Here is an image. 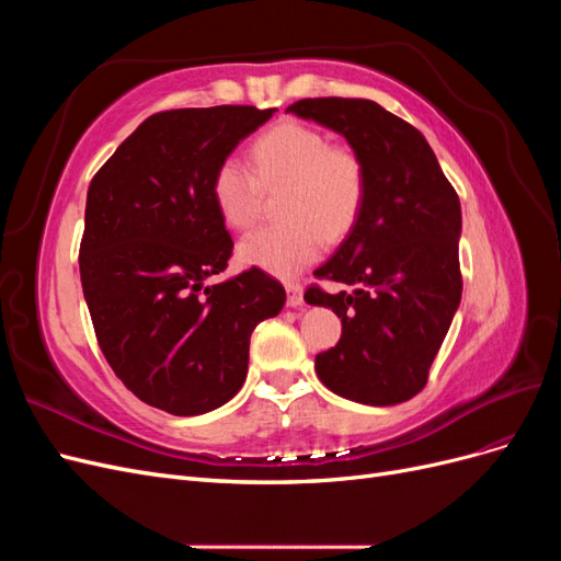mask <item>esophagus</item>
I'll list each match as a JSON object with an SVG mask.
<instances>
[{"mask_svg":"<svg viewBox=\"0 0 561 561\" xmlns=\"http://www.w3.org/2000/svg\"><path fill=\"white\" fill-rule=\"evenodd\" d=\"M285 290H287V307H299L304 287L299 283H285Z\"/></svg>","mask_w":561,"mask_h":561,"instance_id":"esophagus-1","label":"esophagus"}]
</instances>
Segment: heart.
<instances>
[{
	"mask_svg": "<svg viewBox=\"0 0 561 561\" xmlns=\"http://www.w3.org/2000/svg\"><path fill=\"white\" fill-rule=\"evenodd\" d=\"M252 168L227 157L215 168L213 198L233 229H250L262 215L264 190L285 186V222L248 233L239 260L266 274L293 278L313 264L325 233L342 239L358 222L365 203V165L348 147L330 145L325 133L280 122L250 147Z\"/></svg>",
	"mask_w": 561,
	"mask_h": 561,
	"instance_id": "heart-1",
	"label": "heart"
}]
</instances>
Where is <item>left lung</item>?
Wrapping results in <instances>:
<instances>
[{"label": "left lung", "instance_id": "obj_1", "mask_svg": "<svg viewBox=\"0 0 561 561\" xmlns=\"http://www.w3.org/2000/svg\"><path fill=\"white\" fill-rule=\"evenodd\" d=\"M287 112L344 135L367 182L358 222L313 271L351 290L304 293L342 318L339 344L316 355L318 379L353 402L410 400L461 304V203L426 138L371 100L307 98Z\"/></svg>", "mask_w": 561, "mask_h": 561}]
</instances>
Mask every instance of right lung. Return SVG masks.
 <instances>
[{
	"instance_id": "right-lung-1",
	"label": "right lung",
	"mask_w": 561,
	"mask_h": 561,
	"mask_svg": "<svg viewBox=\"0 0 561 561\" xmlns=\"http://www.w3.org/2000/svg\"><path fill=\"white\" fill-rule=\"evenodd\" d=\"M274 112L151 114L91 180L79 274L98 344L130 393L168 414H206L239 393L252 330L285 304L283 285L254 266L206 283L233 250L215 168Z\"/></svg>"
}]
</instances>
